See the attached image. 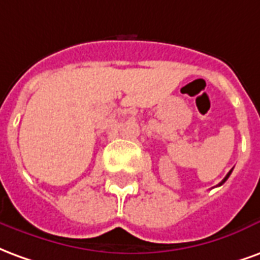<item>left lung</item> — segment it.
I'll return each mask as SVG.
<instances>
[{"mask_svg": "<svg viewBox=\"0 0 260 260\" xmlns=\"http://www.w3.org/2000/svg\"><path fill=\"white\" fill-rule=\"evenodd\" d=\"M231 171H233V170H231ZM231 171H230L229 174H227V175H225V177H224V180H223V181H221V182H220V184H218V185H223L224 182H225V181L229 180V177H230V174H231Z\"/></svg>", "mask_w": 260, "mask_h": 260, "instance_id": "8db88e82", "label": "left lung"}]
</instances>
